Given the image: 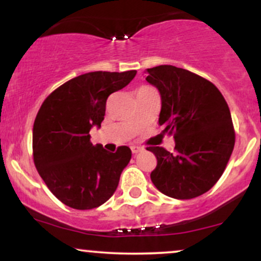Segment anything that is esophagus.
Masks as SVG:
<instances>
[{
	"mask_svg": "<svg viewBox=\"0 0 261 261\" xmlns=\"http://www.w3.org/2000/svg\"><path fill=\"white\" fill-rule=\"evenodd\" d=\"M143 149V147H141V146H131V151H133L134 154H137L139 152H141Z\"/></svg>",
	"mask_w": 261,
	"mask_h": 261,
	"instance_id": "esophagus-1",
	"label": "esophagus"
}]
</instances>
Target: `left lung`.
Here are the masks:
<instances>
[{
  "label": "left lung",
  "mask_w": 261,
  "mask_h": 261,
  "mask_svg": "<svg viewBox=\"0 0 261 261\" xmlns=\"http://www.w3.org/2000/svg\"><path fill=\"white\" fill-rule=\"evenodd\" d=\"M147 72L161 93L158 122L175 141L174 153L147 147L157 158L151 180L164 195L194 199L216 184L234 148L228 104L214 83L184 68L161 65Z\"/></svg>",
  "instance_id": "1"
}]
</instances>
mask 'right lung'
Segmentation results:
<instances>
[{
	"label": "right lung",
	"instance_id": "add662e5",
	"mask_svg": "<svg viewBox=\"0 0 261 261\" xmlns=\"http://www.w3.org/2000/svg\"><path fill=\"white\" fill-rule=\"evenodd\" d=\"M135 74L136 70L81 74L41 104L33 126V160L46 187L66 206L95 208L115 193L131 149L120 146L112 153L94 146L89 130L104 120L108 97Z\"/></svg>",
	"mask_w": 261,
	"mask_h": 261
}]
</instances>
